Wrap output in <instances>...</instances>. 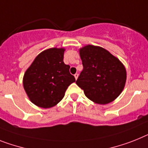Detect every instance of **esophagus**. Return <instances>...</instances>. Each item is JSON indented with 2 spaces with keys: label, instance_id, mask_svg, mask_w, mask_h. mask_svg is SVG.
<instances>
[{
  "label": "esophagus",
  "instance_id": "34e87169",
  "mask_svg": "<svg viewBox=\"0 0 148 148\" xmlns=\"http://www.w3.org/2000/svg\"><path fill=\"white\" fill-rule=\"evenodd\" d=\"M74 77H75V79H77V77H78V74H74Z\"/></svg>",
  "mask_w": 148,
  "mask_h": 148
}]
</instances>
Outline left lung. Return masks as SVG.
<instances>
[{"instance_id":"8db88e82","label":"left lung","mask_w":148,"mask_h":148,"mask_svg":"<svg viewBox=\"0 0 148 148\" xmlns=\"http://www.w3.org/2000/svg\"><path fill=\"white\" fill-rule=\"evenodd\" d=\"M84 69L76 81L93 102L106 105L118 97L126 80V68L116 57L100 47L80 49Z\"/></svg>"}]
</instances>
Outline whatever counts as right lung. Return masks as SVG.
Listing matches in <instances>:
<instances>
[{
    "mask_svg": "<svg viewBox=\"0 0 148 148\" xmlns=\"http://www.w3.org/2000/svg\"><path fill=\"white\" fill-rule=\"evenodd\" d=\"M64 48H50L40 53L27 69L23 86L33 104L43 108L56 105L75 78L63 62Z\"/></svg>",
    "mask_w": 148,
    "mask_h": 148,
    "instance_id": "right-lung-1",
    "label": "right lung"
}]
</instances>
